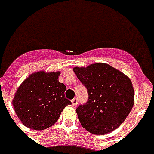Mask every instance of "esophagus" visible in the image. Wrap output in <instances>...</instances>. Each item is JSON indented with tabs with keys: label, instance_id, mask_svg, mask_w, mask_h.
I'll return each instance as SVG.
<instances>
[{
	"label": "esophagus",
	"instance_id": "1",
	"mask_svg": "<svg viewBox=\"0 0 154 154\" xmlns=\"http://www.w3.org/2000/svg\"><path fill=\"white\" fill-rule=\"evenodd\" d=\"M71 103H72V106H77V104H78V99L76 98H74L73 99L71 100Z\"/></svg>",
	"mask_w": 154,
	"mask_h": 154
}]
</instances>
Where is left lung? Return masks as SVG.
Here are the masks:
<instances>
[{"label": "left lung", "instance_id": "obj_1", "mask_svg": "<svg viewBox=\"0 0 154 154\" xmlns=\"http://www.w3.org/2000/svg\"><path fill=\"white\" fill-rule=\"evenodd\" d=\"M73 70L88 94L87 102L76 108L82 126L97 135L117 129L134 106V91L130 79L102 63Z\"/></svg>", "mask_w": 154, "mask_h": 154}]
</instances>
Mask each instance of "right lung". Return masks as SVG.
<instances>
[{
  "instance_id": "add662e5",
  "label": "right lung",
  "mask_w": 154,
  "mask_h": 154,
  "mask_svg": "<svg viewBox=\"0 0 154 154\" xmlns=\"http://www.w3.org/2000/svg\"><path fill=\"white\" fill-rule=\"evenodd\" d=\"M60 71L31 75L17 89L13 101L16 114L27 127L42 130L56 123L71 102L65 98L66 86L59 82Z\"/></svg>"
}]
</instances>
